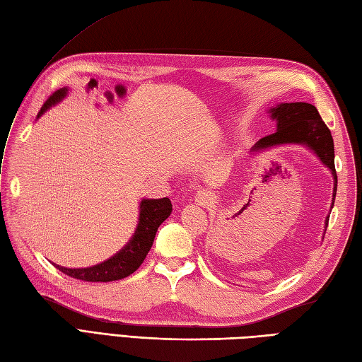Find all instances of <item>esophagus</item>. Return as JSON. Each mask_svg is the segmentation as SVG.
<instances>
[{"label":"esophagus","instance_id":"1","mask_svg":"<svg viewBox=\"0 0 362 362\" xmlns=\"http://www.w3.org/2000/svg\"><path fill=\"white\" fill-rule=\"evenodd\" d=\"M214 201V198H211V195H210V192H207V190H199L198 192V195H197V202L199 206H207V204H210V202Z\"/></svg>","mask_w":362,"mask_h":362}]
</instances>
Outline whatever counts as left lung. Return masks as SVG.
Returning <instances> with one entry per match:
<instances>
[{"instance_id":"left-lung-1","label":"left lung","mask_w":362,"mask_h":362,"mask_svg":"<svg viewBox=\"0 0 362 362\" xmlns=\"http://www.w3.org/2000/svg\"><path fill=\"white\" fill-rule=\"evenodd\" d=\"M272 110V117L278 122V130L275 134L261 138L255 148H266L278 144L298 143L305 144L315 151L320 156V160L329 167L333 173L334 187H333V199L337 197L338 176L334 170V148L333 138L329 127L325 126L320 112L315 105L308 103H284L276 105ZM334 202V201H333ZM332 202V207H333ZM330 218V216H327ZM329 224V219L327 223Z\"/></svg>"}]
</instances>
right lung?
<instances>
[{"label": "right lung", "mask_w": 362, "mask_h": 362, "mask_svg": "<svg viewBox=\"0 0 362 362\" xmlns=\"http://www.w3.org/2000/svg\"><path fill=\"white\" fill-rule=\"evenodd\" d=\"M67 89H59L52 93L47 101L42 104L40 115L47 110L52 104L58 103L66 96ZM172 214V202L169 198L161 199H144L139 204V224L135 235L132 236L130 243L124 249L119 250L115 257L104 261L98 266L87 269H67V267H55L66 273L67 276L87 281V283H109V281L122 279L132 275L143 261L146 259L148 250H151L158 227H160L169 215Z\"/></svg>", "instance_id": "1"}]
</instances>
